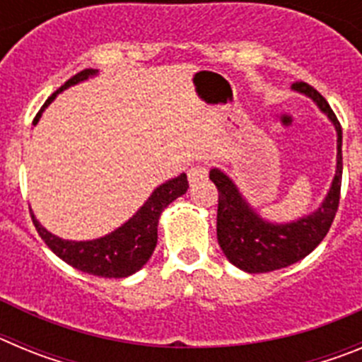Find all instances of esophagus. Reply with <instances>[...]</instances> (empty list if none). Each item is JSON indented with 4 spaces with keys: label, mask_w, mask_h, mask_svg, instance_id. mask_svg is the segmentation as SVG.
Segmentation results:
<instances>
[{
    "label": "esophagus",
    "mask_w": 362,
    "mask_h": 362,
    "mask_svg": "<svg viewBox=\"0 0 362 362\" xmlns=\"http://www.w3.org/2000/svg\"><path fill=\"white\" fill-rule=\"evenodd\" d=\"M188 181H190L192 185L199 183V181H203L206 175H209V168L204 165H194L188 168Z\"/></svg>",
    "instance_id": "34e87169"
}]
</instances>
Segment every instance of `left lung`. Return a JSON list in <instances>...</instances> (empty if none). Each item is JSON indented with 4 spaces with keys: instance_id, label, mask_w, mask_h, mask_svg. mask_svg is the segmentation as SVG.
Wrapping results in <instances>:
<instances>
[{
    "instance_id": "left-lung-1",
    "label": "left lung",
    "mask_w": 362,
    "mask_h": 362,
    "mask_svg": "<svg viewBox=\"0 0 362 362\" xmlns=\"http://www.w3.org/2000/svg\"><path fill=\"white\" fill-rule=\"evenodd\" d=\"M293 88L319 105L337 130V170L328 197L315 214L290 223V225H270L264 223L254 210L245 203L235 185L217 168L210 170V179L217 187V241L230 263L248 274H264L290 267L325 239L335 219L341 199L343 181V130L335 112L325 98L312 85L305 81L293 83Z\"/></svg>"
}]
</instances>
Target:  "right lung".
<instances>
[{
    "mask_svg": "<svg viewBox=\"0 0 362 362\" xmlns=\"http://www.w3.org/2000/svg\"><path fill=\"white\" fill-rule=\"evenodd\" d=\"M92 74H95V70L85 69L76 74V76H72L69 81H65V85L59 90L54 92L45 101L41 110L34 117V124L40 119L43 108L56 98L57 92H62L63 88L81 81V79H86ZM187 188V174H181L179 177L161 185L129 223H124L121 228H117L116 232H112L110 235H105V238L95 239V241H63V239L56 238L50 232H47L37 223L36 217L32 216V214L30 216L32 223L36 226L37 233H40V238L45 241V245L49 246L57 257L63 259L65 263H69L70 267L78 268V270L85 272V274H92V276L108 277V279H121V277L132 276L134 272L139 270L148 261L153 248H156V243H158L159 216H161L163 210L172 201L177 199L179 196H183Z\"/></svg>",
    "mask_w": 362,
    "mask_h": 362,
    "instance_id": "add662e5",
    "label": "right lung"
}]
</instances>
